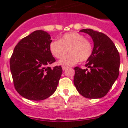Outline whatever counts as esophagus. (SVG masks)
<instances>
[{"instance_id":"obj_1","label":"esophagus","mask_w":128,"mask_h":128,"mask_svg":"<svg viewBox=\"0 0 128 128\" xmlns=\"http://www.w3.org/2000/svg\"><path fill=\"white\" fill-rule=\"evenodd\" d=\"M62 70H65V69H66V68H67V66H62Z\"/></svg>"}]
</instances>
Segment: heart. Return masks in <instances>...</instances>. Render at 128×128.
Here are the masks:
<instances>
[{
    "label": "heart",
    "mask_w": 128,
    "mask_h": 128,
    "mask_svg": "<svg viewBox=\"0 0 128 128\" xmlns=\"http://www.w3.org/2000/svg\"><path fill=\"white\" fill-rule=\"evenodd\" d=\"M52 54L56 58H61L68 52L70 54L59 61L62 65L72 66L80 62H85L91 57L93 47L91 42L84 35L78 32H68L63 35L60 40H55L50 44Z\"/></svg>",
    "instance_id": "obj_1"
}]
</instances>
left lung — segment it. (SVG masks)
<instances>
[{"instance_id": "left-lung-1", "label": "left lung", "mask_w": 128, "mask_h": 128, "mask_svg": "<svg viewBox=\"0 0 128 128\" xmlns=\"http://www.w3.org/2000/svg\"><path fill=\"white\" fill-rule=\"evenodd\" d=\"M92 37L94 48L86 67L90 70L74 68V84L78 92L86 98L96 99L105 96L118 77L120 54L115 44L105 34L92 29H82Z\"/></svg>"}]
</instances>
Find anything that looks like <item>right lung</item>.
<instances>
[{"label":"right lung","instance_id":"right-lung-1","mask_svg":"<svg viewBox=\"0 0 128 128\" xmlns=\"http://www.w3.org/2000/svg\"><path fill=\"white\" fill-rule=\"evenodd\" d=\"M50 34L36 30L16 45L10 59V68L17 92L30 100H43L56 91L62 73L61 66L48 65L56 62L50 52Z\"/></svg>","mask_w":128,"mask_h":128}]
</instances>
